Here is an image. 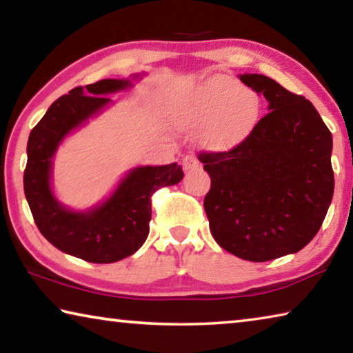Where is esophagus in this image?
Here are the masks:
<instances>
[{"label":"esophagus","mask_w":353,"mask_h":353,"mask_svg":"<svg viewBox=\"0 0 353 353\" xmlns=\"http://www.w3.org/2000/svg\"><path fill=\"white\" fill-rule=\"evenodd\" d=\"M199 165H201V162H199L198 159H196V155H193V154H190V155H187V157L183 159V168L187 170V171L198 168Z\"/></svg>","instance_id":"1"}]
</instances>
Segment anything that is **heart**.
I'll return each mask as SVG.
<instances>
[{"label": "heart", "instance_id": "b5f03b06", "mask_svg": "<svg viewBox=\"0 0 353 353\" xmlns=\"http://www.w3.org/2000/svg\"><path fill=\"white\" fill-rule=\"evenodd\" d=\"M259 117L255 93L225 76L210 77L170 109L172 126L182 132L201 130L202 145L213 151L240 146L252 134Z\"/></svg>", "mask_w": 353, "mask_h": 353}]
</instances>
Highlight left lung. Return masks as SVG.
I'll return each instance as SVG.
<instances>
[{"label": "left lung", "mask_w": 353, "mask_h": 353, "mask_svg": "<svg viewBox=\"0 0 353 353\" xmlns=\"http://www.w3.org/2000/svg\"><path fill=\"white\" fill-rule=\"evenodd\" d=\"M243 83L268 101L246 140L225 152H202L212 179L204 208L214 240L249 261L296 254L318 234L333 198L332 134L301 94L263 74Z\"/></svg>", "instance_id": "1"}]
</instances>
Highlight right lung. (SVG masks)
<instances>
[{
    "label": "right lung",
    "instance_id": "right-lung-1",
    "mask_svg": "<svg viewBox=\"0 0 353 353\" xmlns=\"http://www.w3.org/2000/svg\"><path fill=\"white\" fill-rule=\"evenodd\" d=\"M128 87H132L129 79H103L73 88L51 104L28 140L23 183L40 234L62 252L90 263H115L135 254L149 234L151 196L183 177L177 163L139 166L128 172L109 199L85 212L70 210L52 194V157L59 145L110 104L107 94Z\"/></svg>",
    "mask_w": 353,
    "mask_h": 353
}]
</instances>
